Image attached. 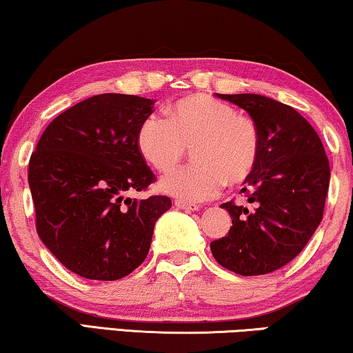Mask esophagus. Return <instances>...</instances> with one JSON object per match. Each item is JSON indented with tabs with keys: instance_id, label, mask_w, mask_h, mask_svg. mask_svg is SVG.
<instances>
[{
	"instance_id": "esophagus-1",
	"label": "esophagus",
	"mask_w": 353,
	"mask_h": 353,
	"mask_svg": "<svg viewBox=\"0 0 353 353\" xmlns=\"http://www.w3.org/2000/svg\"><path fill=\"white\" fill-rule=\"evenodd\" d=\"M175 205L178 208H181V210H185V212H197L199 208H201L197 205V203H191V202H186V201H176Z\"/></svg>"
}]
</instances>
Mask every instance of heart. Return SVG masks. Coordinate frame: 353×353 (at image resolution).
I'll return each instance as SVG.
<instances>
[{
    "mask_svg": "<svg viewBox=\"0 0 353 353\" xmlns=\"http://www.w3.org/2000/svg\"><path fill=\"white\" fill-rule=\"evenodd\" d=\"M152 113L137 130V148L157 172L180 164L188 148L192 164L168 173L159 183L165 194L202 202L221 191L226 180L240 183L252 175L261 154V134L254 121L208 95H189Z\"/></svg>",
    "mask_w": 353,
    "mask_h": 353,
    "instance_id": "b5f03b06",
    "label": "heart"
}]
</instances>
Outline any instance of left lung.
<instances>
[{
	"instance_id": "obj_1",
	"label": "left lung",
	"mask_w": 353,
	"mask_h": 353,
	"mask_svg": "<svg viewBox=\"0 0 353 353\" xmlns=\"http://www.w3.org/2000/svg\"><path fill=\"white\" fill-rule=\"evenodd\" d=\"M247 111L261 134V154L242 192L248 203H221L232 218L214 240V259L240 275H263L303 252L323 218L330 162L314 127L291 106L258 94H216Z\"/></svg>"
}]
</instances>
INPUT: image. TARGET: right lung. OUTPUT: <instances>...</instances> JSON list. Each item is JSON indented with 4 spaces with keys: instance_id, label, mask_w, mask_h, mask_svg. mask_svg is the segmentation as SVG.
Listing matches in <instances>:
<instances>
[{
    "instance_id": "add662e5",
    "label": "right lung",
    "mask_w": 353,
    "mask_h": 353,
    "mask_svg": "<svg viewBox=\"0 0 353 353\" xmlns=\"http://www.w3.org/2000/svg\"><path fill=\"white\" fill-rule=\"evenodd\" d=\"M156 100L100 94L46 127L30 157L37 231L71 272L117 280L145 261L165 196L125 197L154 181L137 148V130Z\"/></svg>"
}]
</instances>
